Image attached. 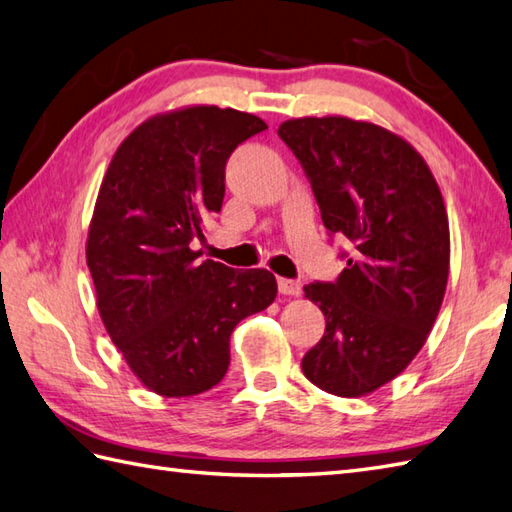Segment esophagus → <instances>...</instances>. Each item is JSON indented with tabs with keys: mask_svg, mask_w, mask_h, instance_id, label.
Returning <instances> with one entry per match:
<instances>
[{
	"mask_svg": "<svg viewBox=\"0 0 512 512\" xmlns=\"http://www.w3.org/2000/svg\"><path fill=\"white\" fill-rule=\"evenodd\" d=\"M277 288H279L281 295H290V297L301 295V284L295 279H279Z\"/></svg>",
	"mask_w": 512,
	"mask_h": 512,
	"instance_id": "1",
	"label": "esophagus"
}]
</instances>
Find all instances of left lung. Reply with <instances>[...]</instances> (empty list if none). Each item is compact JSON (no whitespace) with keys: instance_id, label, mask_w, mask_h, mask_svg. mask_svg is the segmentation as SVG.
I'll use <instances>...</instances> for the list:
<instances>
[{"instance_id":"obj_1","label":"left lung","mask_w":512,"mask_h":512,"mask_svg":"<svg viewBox=\"0 0 512 512\" xmlns=\"http://www.w3.org/2000/svg\"><path fill=\"white\" fill-rule=\"evenodd\" d=\"M277 134L306 173L330 237L352 244L336 281L303 288L325 334L301 369L328 394L365 396L413 361L436 323L451 253L442 193L418 151L378 125L295 118Z\"/></svg>"}]
</instances>
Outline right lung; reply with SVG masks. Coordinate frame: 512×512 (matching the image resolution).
I'll return each mask as SVG.
<instances>
[{
    "instance_id": "right-lung-1",
    "label": "right lung",
    "mask_w": 512,
    "mask_h": 512,
    "mask_svg": "<svg viewBox=\"0 0 512 512\" xmlns=\"http://www.w3.org/2000/svg\"><path fill=\"white\" fill-rule=\"evenodd\" d=\"M264 129L231 107L162 114L123 140L103 178L88 237L96 306L127 365L160 396L220 383L235 325L277 297L268 270L200 262L193 250L222 209L228 158Z\"/></svg>"
}]
</instances>
